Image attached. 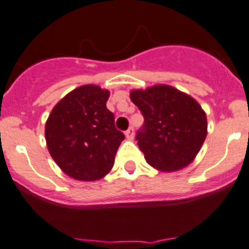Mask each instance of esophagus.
Masks as SVG:
<instances>
[{"label":"esophagus","instance_id":"esophagus-1","mask_svg":"<svg viewBox=\"0 0 249 249\" xmlns=\"http://www.w3.org/2000/svg\"><path fill=\"white\" fill-rule=\"evenodd\" d=\"M125 136H126L129 140H132V139H134V129H132V127H129V129L125 131Z\"/></svg>","mask_w":249,"mask_h":249}]
</instances>
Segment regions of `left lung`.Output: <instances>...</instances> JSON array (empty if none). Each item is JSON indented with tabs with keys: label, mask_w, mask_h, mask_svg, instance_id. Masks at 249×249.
<instances>
[{
	"label": "left lung",
	"mask_w": 249,
	"mask_h": 249,
	"mask_svg": "<svg viewBox=\"0 0 249 249\" xmlns=\"http://www.w3.org/2000/svg\"><path fill=\"white\" fill-rule=\"evenodd\" d=\"M130 99L145 119L136 140L146 162L161 172L179 171L192 163L208 135L200 104L168 85L132 89Z\"/></svg>",
	"instance_id": "8db88e82"
}]
</instances>
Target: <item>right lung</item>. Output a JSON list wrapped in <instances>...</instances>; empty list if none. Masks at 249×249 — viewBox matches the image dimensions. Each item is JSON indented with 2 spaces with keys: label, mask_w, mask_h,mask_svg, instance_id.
<instances>
[{
  "label": "right lung",
  "mask_w": 249,
  "mask_h": 249,
  "mask_svg": "<svg viewBox=\"0 0 249 249\" xmlns=\"http://www.w3.org/2000/svg\"><path fill=\"white\" fill-rule=\"evenodd\" d=\"M109 90L85 85L67 93L53 108L45 124L51 157L76 180L93 182L113 168L124 134L107 108Z\"/></svg>",
  "instance_id": "obj_1"
}]
</instances>
